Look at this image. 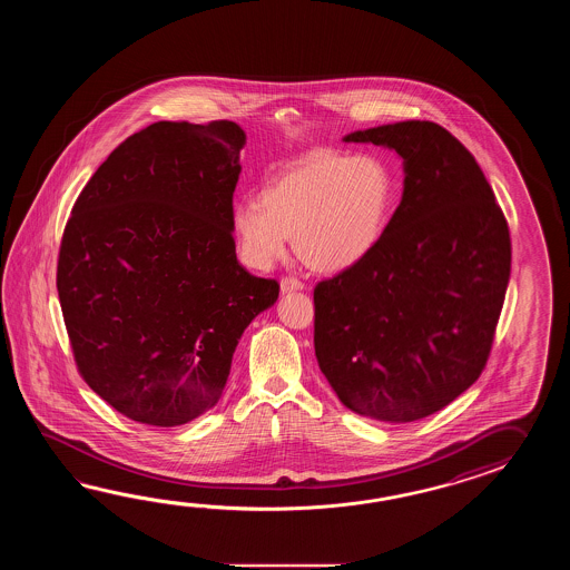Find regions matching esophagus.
I'll return each instance as SVG.
<instances>
[{
	"label": "esophagus",
	"instance_id": "esophagus-1",
	"mask_svg": "<svg viewBox=\"0 0 570 570\" xmlns=\"http://www.w3.org/2000/svg\"><path fill=\"white\" fill-rule=\"evenodd\" d=\"M302 289H305V285H303L299 279H293V277H285V279H281V293H283V295H285V293H291V291Z\"/></svg>",
	"mask_w": 570,
	"mask_h": 570
}]
</instances>
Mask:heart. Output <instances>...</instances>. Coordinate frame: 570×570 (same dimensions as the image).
<instances>
[{"label":"heart","mask_w":570,"mask_h":570,"mask_svg":"<svg viewBox=\"0 0 570 570\" xmlns=\"http://www.w3.org/2000/svg\"><path fill=\"white\" fill-rule=\"evenodd\" d=\"M393 195L387 165L371 155H314L279 173L258 199L232 207V232L240 258L268 271L297 255L324 273H340L373 253L385 226Z\"/></svg>","instance_id":"heart-1"}]
</instances>
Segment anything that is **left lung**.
Masks as SVG:
<instances>
[{"instance_id":"1","label":"left lung","mask_w":570,"mask_h":570,"mask_svg":"<svg viewBox=\"0 0 570 570\" xmlns=\"http://www.w3.org/2000/svg\"><path fill=\"white\" fill-rule=\"evenodd\" d=\"M342 140L395 150L405 179L373 253L315 287V358L351 412L407 424L483 371L511 271L508 222L473 155L434 121Z\"/></svg>"}]
</instances>
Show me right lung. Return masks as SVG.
I'll return each mask as SVG.
<instances>
[{
  "mask_svg": "<svg viewBox=\"0 0 570 570\" xmlns=\"http://www.w3.org/2000/svg\"><path fill=\"white\" fill-rule=\"evenodd\" d=\"M234 121H157L126 138L75 202L57 289L87 385L140 424L209 412L244 330L279 297L236 258Z\"/></svg>",
  "mask_w": 570,
  "mask_h": 570,
  "instance_id": "1",
  "label": "right lung"
}]
</instances>
